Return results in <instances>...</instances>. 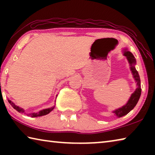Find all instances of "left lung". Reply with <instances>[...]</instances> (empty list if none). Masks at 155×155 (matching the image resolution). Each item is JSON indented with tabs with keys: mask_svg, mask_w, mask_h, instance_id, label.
<instances>
[{
	"mask_svg": "<svg viewBox=\"0 0 155 155\" xmlns=\"http://www.w3.org/2000/svg\"><path fill=\"white\" fill-rule=\"evenodd\" d=\"M123 54L127 57L128 64H129L131 73H132L133 78H134L136 82V89L134 92L131 94L127 104H125L124 105H123L120 108L116 109L114 111H113V113H114V115H116L117 117H121L124 116V115L128 114L131 110L134 108L136 106V104H137L139 99L140 98L141 93L140 78V75L138 74V72L135 68L136 59L135 57L130 51H128L127 48L123 50Z\"/></svg>",
	"mask_w": 155,
	"mask_h": 155,
	"instance_id": "left-lung-1",
	"label": "left lung"
}]
</instances>
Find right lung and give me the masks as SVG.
Wrapping results in <instances>:
<instances>
[{
	"label": "right lung",
	"instance_id": "obj_1",
	"mask_svg": "<svg viewBox=\"0 0 155 155\" xmlns=\"http://www.w3.org/2000/svg\"><path fill=\"white\" fill-rule=\"evenodd\" d=\"M8 102L9 103V104H11V105L14 107V109H15L16 111H18V112L20 113H24L25 114V111L22 108H21V107H18L17 105H15V104L13 103L12 101H10L9 99H8ZM54 108V106L51 107V108H48V109H42L41 110V111H38V112H36V113H32V114H27L28 115H30L31 117H40V116H43V115H45L48 114L50 112L52 111L53 109Z\"/></svg>",
	"mask_w": 155,
	"mask_h": 155
}]
</instances>
